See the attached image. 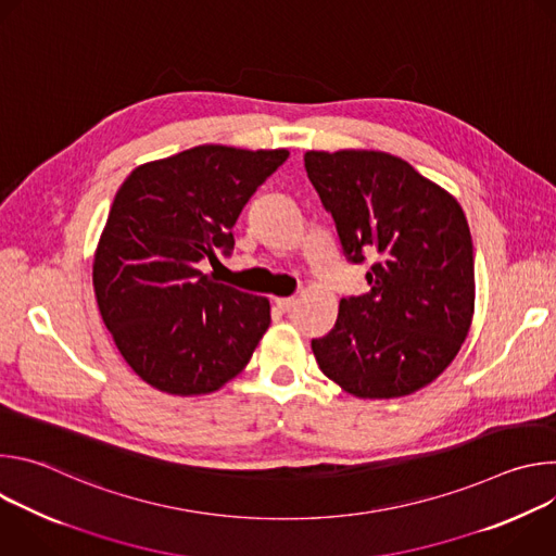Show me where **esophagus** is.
Instances as JSON below:
<instances>
[{"instance_id":"34e87169","label":"esophagus","mask_w":556,"mask_h":556,"mask_svg":"<svg viewBox=\"0 0 556 556\" xmlns=\"http://www.w3.org/2000/svg\"><path fill=\"white\" fill-rule=\"evenodd\" d=\"M275 303H277V307H279L281 312H290L296 301H294V296H277Z\"/></svg>"}]
</instances>
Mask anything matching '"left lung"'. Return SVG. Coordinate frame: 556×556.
Here are the masks:
<instances>
[{"label":"left lung","mask_w":556,"mask_h":556,"mask_svg":"<svg viewBox=\"0 0 556 556\" xmlns=\"http://www.w3.org/2000/svg\"><path fill=\"white\" fill-rule=\"evenodd\" d=\"M312 187L337 224L348 262L374 260L369 292L345 296L324 339L321 371L358 399H401L435 380L472 319L475 270L457 200L384 151L303 155Z\"/></svg>","instance_id":"obj_1"}]
</instances>
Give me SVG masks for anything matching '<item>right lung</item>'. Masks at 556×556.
I'll list each match as a JSON object with an SVG mask.
<instances>
[{
  "label": "right lung",
  "mask_w": 556,
  "mask_h": 556,
  "mask_svg": "<svg viewBox=\"0 0 556 556\" xmlns=\"http://www.w3.org/2000/svg\"><path fill=\"white\" fill-rule=\"evenodd\" d=\"M286 149L200 144L136 167L94 255V294L127 365L174 395L219 389L270 326V303L200 270L230 255L232 226Z\"/></svg>",
  "instance_id": "1"
}]
</instances>
